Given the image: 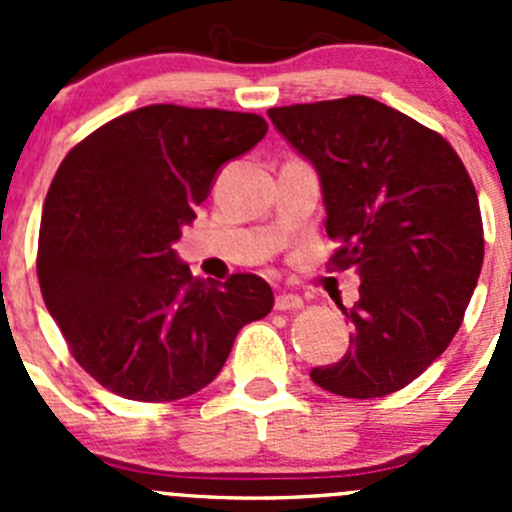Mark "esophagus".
I'll use <instances>...</instances> for the list:
<instances>
[{"label":"esophagus","instance_id":"esophagus-1","mask_svg":"<svg viewBox=\"0 0 512 512\" xmlns=\"http://www.w3.org/2000/svg\"><path fill=\"white\" fill-rule=\"evenodd\" d=\"M302 297H297V294H277L275 299V309L277 312H294V309H302Z\"/></svg>","mask_w":512,"mask_h":512}]
</instances>
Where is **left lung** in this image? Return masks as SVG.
Here are the masks:
<instances>
[{"mask_svg":"<svg viewBox=\"0 0 512 512\" xmlns=\"http://www.w3.org/2000/svg\"><path fill=\"white\" fill-rule=\"evenodd\" d=\"M317 170L337 270L359 275L349 352L312 369L347 399L394 394L451 344L483 267V223L466 165L438 133L369 96L270 108Z\"/></svg>","mask_w":512,"mask_h":512,"instance_id":"8db88e82","label":"left lung"}]
</instances>
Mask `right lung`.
I'll return each instance as SVG.
<instances>
[{
    "instance_id": "add662e5",
    "label": "right lung",
    "mask_w": 512,
    "mask_h": 512,
    "mask_svg": "<svg viewBox=\"0 0 512 512\" xmlns=\"http://www.w3.org/2000/svg\"><path fill=\"white\" fill-rule=\"evenodd\" d=\"M265 133L255 113L156 103L98 128L56 170L36 257L41 297L74 359L113 394H195L237 332L270 314L262 277L205 282L173 247L220 168Z\"/></svg>"
}]
</instances>
